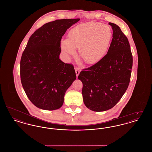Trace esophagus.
I'll use <instances>...</instances> for the list:
<instances>
[{
    "instance_id": "esophagus-1",
    "label": "esophagus",
    "mask_w": 152,
    "mask_h": 152,
    "mask_svg": "<svg viewBox=\"0 0 152 152\" xmlns=\"http://www.w3.org/2000/svg\"><path fill=\"white\" fill-rule=\"evenodd\" d=\"M75 72H76V76H77V77L79 75V73L80 72V71H81V69H80L79 68H78V67L75 68Z\"/></svg>"
}]
</instances>
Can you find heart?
Returning a JSON list of instances; mask_svg holds the SVG:
<instances>
[{
	"label": "heart",
	"mask_w": 152,
	"mask_h": 152,
	"mask_svg": "<svg viewBox=\"0 0 152 152\" xmlns=\"http://www.w3.org/2000/svg\"><path fill=\"white\" fill-rule=\"evenodd\" d=\"M112 33L108 26L100 23L81 24L73 28L69 38L61 41V48L66 54L74 55L79 48L80 56L86 63L99 61L108 49Z\"/></svg>",
	"instance_id": "1"
}]
</instances>
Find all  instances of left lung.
Instances as JSON below:
<instances>
[{
	"mask_svg": "<svg viewBox=\"0 0 152 152\" xmlns=\"http://www.w3.org/2000/svg\"><path fill=\"white\" fill-rule=\"evenodd\" d=\"M111 43L105 56L80 73L83 101L94 112L112 108L126 92L129 82L133 58L128 38L115 23Z\"/></svg>",
	"mask_w": 152,
	"mask_h": 152,
	"instance_id": "1",
	"label": "left lung"
}]
</instances>
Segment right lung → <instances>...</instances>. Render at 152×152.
<instances>
[{"label":"right lung","mask_w":152,"mask_h":152,"mask_svg":"<svg viewBox=\"0 0 152 152\" xmlns=\"http://www.w3.org/2000/svg\"><path fill=\"white\" fill-rule=\"evenodd\" d=\"M80 19H58L37 29L29 37L20 60L22 86L39 108L61 107L66 91L76 79L74 67L60 58V42L66 31Z\"/></svg>","instance_id":"obj_1"}]
</instances>
